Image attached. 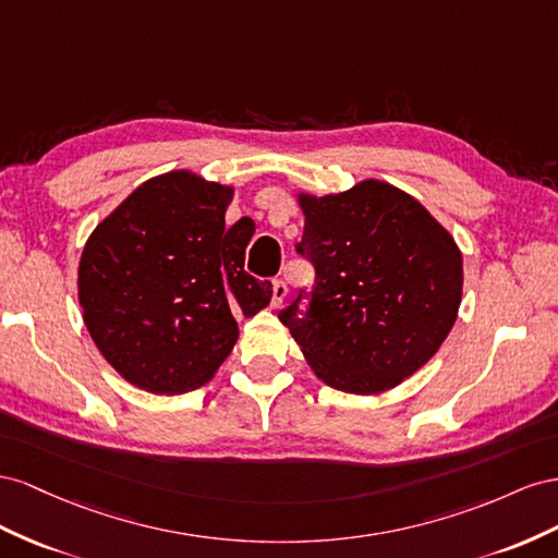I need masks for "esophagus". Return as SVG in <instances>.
Returning a JSON list of instances; mask_svg holds the SVG:
<instances>
[{"mask_svg": "<svg viewBox=\"0 0 558 558\" xmlns=\"http://www.w3.org/2000/svg\"><path fill=\"white\" fill-rule=\"evenodd\" d=\"M270 292H274V299H270V306L278 308L282 304V299L288 296V284H284L282 280H274V284H270Z\"/></svg>", "mask_w": 558, "mask_h": 558, "instance_id": "1", "label": "esophagus"}]
</instances>
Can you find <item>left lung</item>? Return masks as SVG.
I'll return each instance as SVG.
<instances>
[{
    "label": "left lung",
    "mask_w": 558,
    "mask_h": 558,
    "mask_svg": "<svg viewBox=\"0 0 558 558\" xmlns=\"http://www.w3.org/2000/svg\"><path fill=\"white\" fill-rule=\"evenodd\" d=\"M304 238L296 252L315 266L280 323L327 386L378 395L416 374L458 317L463 254L423 205L380 180L329 196L299 194ZM308 295L306 314L298 311Z\"/></svg>",
    "instance_id": "left-lung-1"
}]
</instances>
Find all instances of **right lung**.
Instances as JSON below:
<instances>
[{
	"label": "right lung",
	"mask_w": 558,
	"mask_h": 558,
	"mask_svg": "<svg viewBox=\"0 0 558 558\" xmlns=\"http://www.w3.org/2000/svg\"><path fill=\"white\" fill-rule=\"evenodd\" d=\"M233 186L172 170L140 184L88 235L78 304L102 357L129 384L182 395L215 376L238 341L235 315L268 306L245 274L250 238L227 229Z\"/></svg>",
	"instance_id": "1"
}]
</instances>
